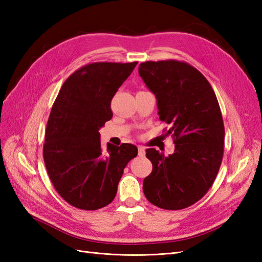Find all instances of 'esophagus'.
I'll list each match as a JSON object with an SVG mask.
<instances>
[{"label":"esophagus","instance_id":"obj_1","mask_svg":"<svg viewBox=\"0 0 262 262\" xmlns=\"http://www.w3.org/2000/svg\"><path fill=\"white\" fill-rule=\"evenodd\" d=\"M138 152H139V156H141V157H143V156L145 155V148H144L143 146H141V145H139V146H138Z\"/></svg>","mask_w":262,"mask_h":262}]
</instances>
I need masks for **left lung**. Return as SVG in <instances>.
I'll use <instances>...</instances> for the list:
<instances>
[{
    "mask_svg": "<svg viewBox=\"0 0 262 262\" xmlns=\"http://www.w3.org/2000/svg\"><path fill=\"white\" fill-rule=\"evenodd\" d=\"M139 74L157 100L175 152L146 149L153 170L143 181L146 199L165 210L190 207L208 192L224 153V123L213 89L199 71L176 60L141 63Z\"/></svg>",
    "mask_w": 262,
    "mask_h": 262,
    "instance_id": "left-lung-1",
    "label": "left lung"
}]
</instances>
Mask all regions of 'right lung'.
Masks as SVG:
<instances>
[{
    "mask_svg": "<svg viewBox=\"0 0 262 262\" xmlns=\"http://www.w3.org/2000/svg\"><path fill=\"white\" fill-rule=\"evenodd\" d=\"M138 62H95L63 83L47 123L43 161L53 187L69 204L98 210L117 194L123 169L138 147L100 145L99 129L113 118L110 108L118 89Z\"/></svg>",
    "mask_w": 262,
    "mask_h": 262,
    "instance_id": "right-lung-1",
    "label": "right lung"
}]
</instances>
